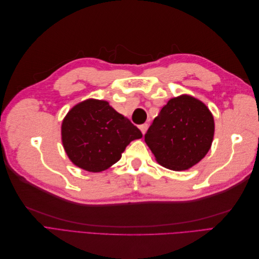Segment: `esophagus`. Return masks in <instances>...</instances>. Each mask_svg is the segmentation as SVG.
Returning <instances> with one entry per match:
<instances>
[{
	"label": "esophagus",
	"instance_id": "esophagus-1",
	"mask_svg": "<svg viewBox=\"0 0 259 259\" xmlns=\"http://www.w3.org/2000/svg\"><path fill=\"white\" fill-rule=\"evenodd\" d=\"M147 127H148V124H147V123H144V124H140V125H139V130L142 131L143 134H145V133H146Z\"/></svg>",
	"mask_w": 259,
	"mask_h": 259
}]
</instances>
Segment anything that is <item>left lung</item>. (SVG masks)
Returning <instances> with one entry per match:
<instances>
[{"label": "left lung", "mask_w": 259, "mask_h": 259, "mask_svg": "<svg viewBox=\"0 0 259 259\" xmlns=\"http://www.w3.org/2000/svg\"><path fill=\"white\" fill-rule=\"evenodd\" d=\"M208 108L192 96L171 98L145 135V142L162 166L184 170L200 162L214 137Z\"/></svg>", "instance_id": "left-lung-1"}]
</instances>
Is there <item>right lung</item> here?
Here are the masks:
<instances>
[{"mask_svg": "<svg viewBox=\"0 0 259 259\" xmlns=\"http://www.w3.org/2000/svg\"><path fill=\"white\" fill-rule=\"evenodd\" d=\"M142 132L105 100L88 99L74 106L61 125L69 159L85 170H105L121 159L125 148Z\"/></svg>", "mask_w": 259, "mask_h": 259, "instance_id": "right-lung-1", "label": "right lung"}]
</instances>
